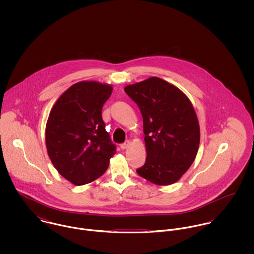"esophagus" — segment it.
<instances>
[{"label":"esophagus","mask_w":254,"mask_h":254,"mask_svg":"<svg viewBox=\"0 0 254 254\" xmlns=\"http://www.w3.org/2000/svg\"><path fill=\"white\" fill-rule=\"evenodd\" d=\"M129 145H130V142H129V141H126L125 143H123V144L120 145V148H121V149H126V148L129 146Z\"/></svg>","instance_id":"1"}]
</instances>
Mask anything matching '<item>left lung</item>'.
I'll return each instance as SVG.
<instances>
[{"instance_id":"obj_1","label":"left lung","mask_w":254,"mask_h":254,"mask_svg":"<svg viewBox=\"0 0 254 254\" xmlns=\"http://www.w3.org/2000/svg\"><path fill=\"white\" fill-rule=\"evenodd\" d=\"M125 93L143 116L145 163L137 173L155 185L178 181L193 162L200 132L188 97L174 85L158 78L126 86Z\"/></svg>"}]
</instances>
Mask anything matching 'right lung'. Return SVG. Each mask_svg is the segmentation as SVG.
Instances as JSON below:
<instances>
[{"mask_svg": "<svg viewBox=\"0 0 254 254\" xmlns=\"http://www.w3.org/2000/svg\"><path fill=\"white\" fill-rule=\"evenodd\" d=\"M112 87L94 81L72 85L57 101L46 126L48 154L59 173L76 186L95 181L108 169L116 146L102 117Z\"/></svg>", "mask_w": 254, "mask_h": 254, "instance_id": "1", "label": "right lung"}]
</instances>
